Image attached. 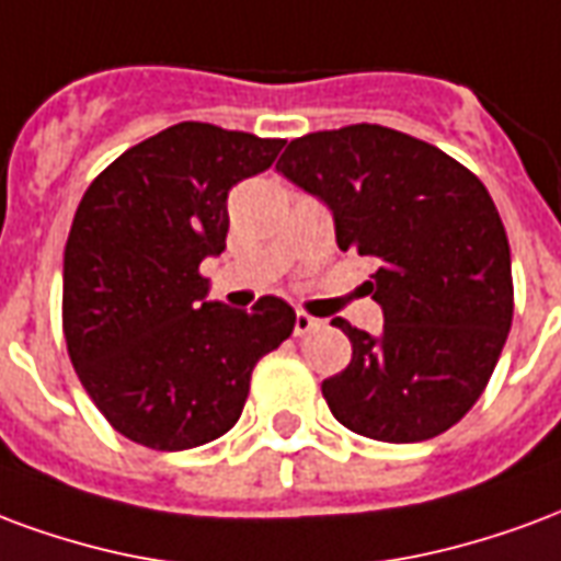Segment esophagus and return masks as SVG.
<instances>
[{"label":"esophagus","instance_id":"34e87169","mask_svg":"<svg viewBox=\"0 0 561 561\" xmlns=\"http://www.w3.org/2000/svg\"><path fill=\"white\" fill-rule=\"evenodd\" d=\"M322 325V320H317V317H310V313H305V310H298L296 313V334L301 337V334H310V331H317Z\"/></svg>","mask_w":561,"mask_h":561}]
</instances>
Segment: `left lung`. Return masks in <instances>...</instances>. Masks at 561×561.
<instances>
[{"label":"left lung","instance_id":"1","mask_svg":"<svg viewBox=\"0 0 561 561\" xmlns=\"http://www.w3.org/2000/svg\"><path fill=\"white\" fill-rule=\"evenodd\" d=\"M277 173L320 196L337 248L374 260L379 337L331 322L353 362L322 382L334 419L379 443L439 436L484 394L514 317L511 248L472 170L382 125L305 134Z\"/></svg>","mask_w":561,"mask_h":561}]
</instances>
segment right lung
<instances>
[{"label": "right lung", "instance_id": "obj_1", "mask_svg": "<svg viewBox=\"0 0 561 561\" xmlns=\"http://www.w3.org/2000/svg\"><path fill=\"white\" fill-rule=\"evenodd\" d=\"M286 140L179 122L118 154L73 215L62 272L71 365L130 443L185 451L239 421L256 362L293 334L296 310L206 301V256L227 248V196Z\"/></svg>", "mask_w": 561, "mask_h": 561}]
</instances>
